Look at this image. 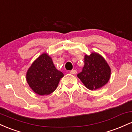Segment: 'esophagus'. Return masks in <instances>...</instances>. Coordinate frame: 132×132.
<instances>
[{
  "label": "esophagus",
  "instance_id": "34e87169",
  "mask_svg": "<svg viewBox=\"0 0 132 132\" xmlns=\"http://www.w3.org/2000/svg\"><path fill=\"white\" fill-rule=\"evenodd\" d=\"M70 74L71 75H76L77 73V71L76 70H71L70 71Z\"/></svg>",
  "mask_w": 132,
  "mask_h": 132
}]
</instances>
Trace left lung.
Listing matches in <instances>:
<instances>
[{
	"label": "left lung",
	"instance_id": "left-lung-1",
	"mask_svg": "<svg viewBox=\"0 0 132 132\" xmlns=\"http://www.w3.org/2000/svg\"><path fill=\"white\" fill-rule=\"evenodd\" d=\"M111 70L107 61L97 53L84 56V66L78 77L89 90H96L108 82Z\"/></svg>",
	"mask_w": 132,
	"mask_h": 132
}]
</instances>
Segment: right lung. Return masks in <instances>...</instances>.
Here are the masks:
<instances>
[{"instance_id": "add662e5", "label": "right lung", "mask_w": 132, "mask_h": 132, "mask_svg": "<svg viewBox=\"0 0 132 132\" xmlns=\"http://www.w3.org/2000/svg\"><path fill=\"white\" fill-rule=\"evenodd\" d=\"M63 76V72L55 68L51 57L47 53H43L28 69L26 79L33 91L38 95H44L54 92Z\"/></svg>"}]
</instances>
